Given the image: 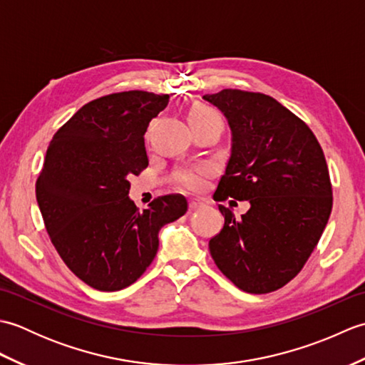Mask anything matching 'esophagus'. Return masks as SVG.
Returning <instances> with one entry per match:
<instances>
[{
	"mask_svg": "<svg viewBox=\"0 0 365 365\" xmlns=\"http://www.w3.org/2000/svg\"><path fill=\"white\" fill-rule=\"evenodd\" d=\"M202 205H204V202H202V200H199V199L190 200V210H197V208H200Z\"/></svg>",
	"mask_w": 365,
	"mask_h": 365,
	"instance_id": "obj_1",
	"label": "esophagus"
}]
</instances>
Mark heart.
<instances>
[{
  "mask_svg": "<svg viewBox=\"0 0 365 365\" xmlns=\"http://www.w3.org/2000/svg\"><path fill=\"white\" fill-rule=\"evenodd\" d=\"M188 120L191 127L208 125V123H216V125L222 127V119L218 114V111H215L213 108L205 106V105H196L192 108L188 114ZM205 177H207L205 169H188L178 174V180H180L183 187H187L190 190H199L202 188Z\"/></svg>",
  "mask_w": 365,
  "mask_h": 365,
  "instance_id": "obj_1",
  "label": "heart"
}]
</instances>
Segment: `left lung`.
Returning a JSON list of instances; mask_svg holds the SVG:
<instances>
[{
  "label": "left lung",
  "mask_w": 365,
  "mask_h": 365,
  "mask_svg": "<svg viewBox=\"0 0 365 365\" xmlns=\"http://www.w3.org/2000/svg\"><path fill=\"white\" fill-rule=\"evenodd\" d=\"M226 115L230 158L213 199L247 200L242 218L220 205L224 226L208 242L221 273L247 293L281 289L304 267L332 208L329 170L312 130L260 92L202 97Z\"/></svg>",
  "instance_id": "left-lung-1"
}]
</instances>
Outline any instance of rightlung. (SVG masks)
Listing matches in <instances>:
<instances>
[{
    "mask_svg": "<svg viewBox=\"0 0 365 365\" xmlns=\"http://www.w3.org/2000/svg\"><path fill=\"white\" fill-rule=\"evenodd\" d=\"M168 94L127 91L80 108L46 149L36 197L61 259L100 292L138 281L158 251V232L188 210L182 195L157 197L139 212L131 175L149 166L144 135Z\"/></svg>",
    "mask_w": 365,
    "mask_h": 365,
    "instance_id": "right-lung-1",
    "label": "right lung"
}]
</instances>
